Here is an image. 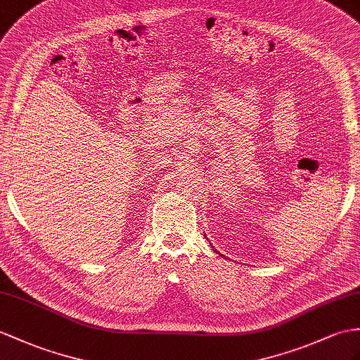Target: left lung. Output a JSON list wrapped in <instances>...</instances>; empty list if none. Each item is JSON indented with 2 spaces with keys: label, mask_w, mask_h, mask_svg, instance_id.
<instances>
[{
  "label": "left lung",
  "mask_w": 360,
  "mask_h": 360,
  "mask_svg": "<svg viewBox=\"0 0 360 360\" xmlns=\"http://www.w3.org/2000/svg\"><path fill=\"white\" fill-rule=\"evenodd\" d=\"M217 252V250H215ZM217 253H220V252H217ZM220 255H221V253H220Z\"/></svg>",
  "instance_id": "1"
}]
</instances>
